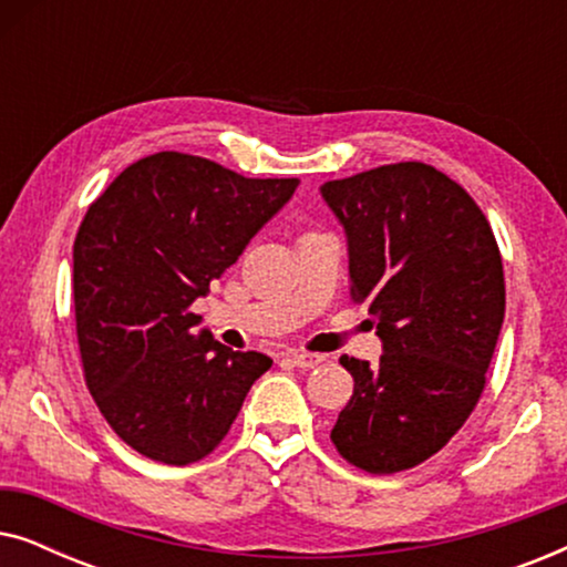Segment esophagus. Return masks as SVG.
I'll return each mask as SVG.
<instances>
[{
  "mask_svg": "<svg viewBox=\"0 0 567 567\" xmlns=\"http://www.w3.org/2000/svg\"><path fill=\"white\" fill-rule=\"evenodd\" d=\"M289 361L293 363V367H299V369H315V367H320V363L324 361V355L307 353V351H289Z\"/></svg>",
  "mask_w": 567,
  "mask_h": 567,
  "instance_id": "34e87169",
  "label": "esophagus"
}]
</instances>
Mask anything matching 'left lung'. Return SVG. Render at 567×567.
Here are the masks:
<instances>
[{"label": "left lung", "mask_w": 567, "mask_h": 567, "mask_svg": "<svg viewBox=\"0 0 567 567\" xmlns=\"http://www.w3.org/2000/svg\"><path fill=\"white\" fill-rule=\"evenodd\" d=\"M348 237L351 299L369 301L384 353L348 359L353 394L330 439L371 475L415 467L462 429L491 367L506 281L491 224L467 190L423 162L322 185Z\"/></svg>", "instance_id": "left-lung-1"}]
</instances>
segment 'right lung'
Wrapping results in <instances>:
<instances>
[{"label": "right lung", "mask_w": 567, "mask_h": 567, "mask_svg": "<svg viewBox=\"0 0 567 567\" xmlns=\"http://www.w3.org/2000/svg\"><path fill=\"white\" fill-rule=\"evenodd\" d=\"M297 185L157 152L90 204L74 239L76 343L92 400L138 454L175 467L204 460L274 363L196 336L190 307Z\"/></svg>", "instance_id": "right-lung-1"}]
</instances>
